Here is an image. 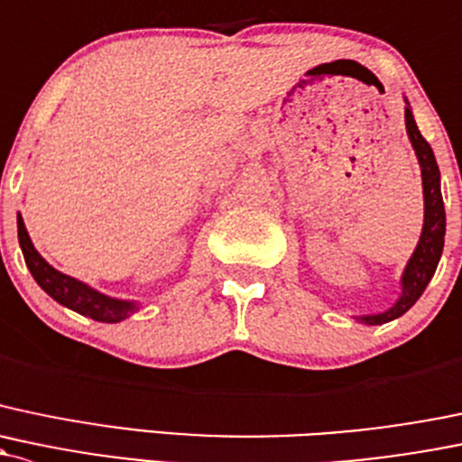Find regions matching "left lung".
<instances>
[{
    "label": "left lung",
    "mask_w": 462,
    "mask_h": 462,
    "mask_svg": "<svg viewBox=\"0 0 462 462\" xmlns=\"http://www.w3.org/2000/svg\"><path fill=\"white\" fill-rule=\"evenodd\" d=\"M405 130L410 137L411 148H414L416 159L420 166V177H423V201H425V218H423V232H420L419 245H416L414 254L407 261L405 270L401 276V296L392 308L378 314H365V317H354L365 325H383L390 323L407 312L420 294L425 292L427 283L434 276L436 265H439L440 254H443L445 245V203L443 194H440V172L439 163H436L434 150L425 142L420 134L419 125H416L414 115H411L410 101L405 99Z\"/></svg>",
    "instance_id": "8db88e82"
}]
</instances>
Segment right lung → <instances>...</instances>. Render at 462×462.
Here are the masks:
<instances>
[{"label": "right lung", "mask_w": 462, "mask_h": 462, "mask_svg": "<svg viewBox=\"0 0 462 462\" xmlns=\"http://www.w3.org/2000/svg\"><path fill=\"white\" fill-rule=\"evenodd\" d=\"M17 236L19 247L23 252V261H26L32 279L37 281V285L43 292L52 296L64 308L72 310L77 314H84L88 319L99 320V323H119V320L128 319L130 314H134L139 310V305L134 300L113 299V296L86 285L84 281L72 279V276L64 274V272L52 268L35 250V245H32L22 215H17Z\"/></svg>", "instance_id": "obj_1"}]
</instances>
